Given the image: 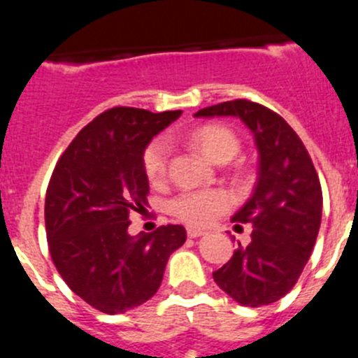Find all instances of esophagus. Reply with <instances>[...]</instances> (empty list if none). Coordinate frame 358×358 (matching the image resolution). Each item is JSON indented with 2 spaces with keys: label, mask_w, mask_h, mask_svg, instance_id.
I'll return each instance as SVG.
<instances>
[{
  "label": "esophagus",
  "mask_w": 358,
  "mask_h": 358,
  "mask_svg": "<svg viewBox=\"0 0 358 358\" xmlns=\"http://www.w3.org/2000/svg\"><path fill=\"white\" fill-rule=\"evenodd\" d=\"M186 233H188L189 238H197V236L206 235V233H204V231H202V229H197V227H188V229H186Z\"/></svg>",
  "instance_id": "obj_1"
}]
</instances>
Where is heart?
Instances as JSON below:
<instances>
[{
  "label": "heart",
  "mask_w": 358,
  "mask_h": 358,
  "mask_svg": "<svg viewBox=\"0 0 358 358\" xmlns=\"http://www.w3.org/2000/svg\"><path fill=\"white\" fill-rule=\"evenodd\" d=\"M188 140L210 161L217 164L227 163L236 156L240 141L231 129L217 123H206L194 129ZM169 141L157 138L143 152V172L152 185L164 181L169 172ZM231 208V197L224 189H195L182 192L170 204V210L179 220L189 226H210Z\"/></svg>",
  "instance_id": "1"
}]
</instances>
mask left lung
<instances>
[{
	"label": "left lung",
	"mask_w": 358,
	"mask_h": 358,
	"mask_svg": "<svg viewBox=\"0 0 358 358\" xmlns=\"http://www.w3.org/2000/svg\"><path fill=\"white\" fill-rule=\"evenodd\" d=\"M213 116L242 120L258 150L255 192L233 215V222L252 226L251 243H238L213 280L240 305H271L296 285L312 255L321 226V182L299 136L274 110L231 100L195 113V118Z\"/></svg>",
	"instance_id": "1"
}]
</instances>
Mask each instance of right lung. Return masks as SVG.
Masks as SVG:
<instances>
[{
  "instance_id": "obj_1",
  "label": "right lung",
  "mask_w": 358,
  "mask_h": 358,
  "mask_svg": "<svg viewBox=\"0 0 358 358\" xmlns=\"http://www.w3.org/2000/svg\"><path fill=\"white\" fill-rule=\"evenodd\" d=\"M182 110L115 107L87 123L50 179L44 222L50 255L66 285L103 314H123L159 289L182 226L129 235V213L148 204L143 152Z\"/></svg>"
}]
</instances>
